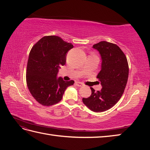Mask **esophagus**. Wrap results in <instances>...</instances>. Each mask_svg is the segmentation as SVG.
I'll return each mask as SVG.
<instances>
[{"label":"esophagus","mask_w":150,"mask_h":150,"mask_svg":"<svg viewBox=\"0 0 150 150\" xmlns=\"http://www.w3.org/2000/svg\"><path fill=\"white\" fill-rule=\"evenodd\" d=\"M75 85L77 86H79V87H81V86H84V84L81 82H76Z\"/></svg>","instance_id":"esophagus-1"}]
</instances>
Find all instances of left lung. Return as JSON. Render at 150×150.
Wrapping results in <instances>:
<instances>
[{
	"instance_id": "8db88e82",
	"label": "left lung",
	"mask_w": 150,
	"mask_h": 150,
	"mask_svg": "<svg viewBox=\"0 0 150 150\" xmlns=\"http://www.w3.org/2000/svg\"><path fill=\"white\" fill-rule=\"evenodd\" d=\"M101 56V70L97 76L102 89L95 91L90 88L91 95L82 102L95 112L110 109L122 97L128 79L129 66L125 54L117 45L101 41L93 46Z\"/></svg>"
}]
</instances>
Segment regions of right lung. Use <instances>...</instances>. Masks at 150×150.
<instances>
[{"instance_id": "right-lung-1", "label": "right lung", "mask_w": 150, "mask_h": 150, "mask_svg": "<svg viewBox=\"0 0 150 150\" xmlns=\"http://www.w3.org/2000/svg\"><path fill=\"white\" fill-rule=\"evenodd\" d=\"M71 43L58 36H45L31 48L28 60L26 83L31 95L38 103L49 106L62 100L66 88L74 81H64L57 75L66 61V53Z\"/></svg>"}]
</instances>
